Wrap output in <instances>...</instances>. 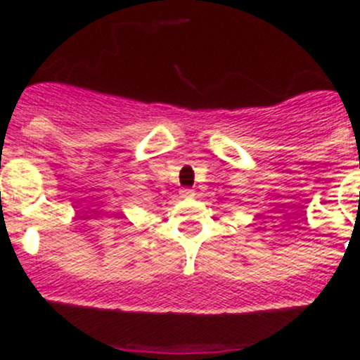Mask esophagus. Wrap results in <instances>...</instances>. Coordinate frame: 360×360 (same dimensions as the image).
Segmentation results:
<instances>
[{
	"label": "esophagus",
	"instance_id": "1",
	"mask_svg": "<svg viewBox=\"0 0 360 360\" xmlns=\"http://www.w3.org/2000/svg\"><path fill=\"white\" fill-rule=\"evenodd\" d=\"M193 195H195V190H191V188H181L179 190V197H183V199H191Z\"/></svg>",
	"mask_w": 360,
	"mask_h": 360
}]
</instances>
